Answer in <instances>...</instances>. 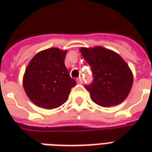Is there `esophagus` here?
<instances>
[{
  "label": "esophagus",
  "instance_id": "34e87169",
  "mask_svg": "<svg viewBox=\"0 0 152 152\" xmlns=\"http://www.w3.org/2000/svg\"><path fill=\"white\" fill-rule=\"evenodd\" d=\"M77 82L79 83V84H82V83H83L82 77H79V78L77 79Z\"/></svg>",
  "mask_w": 152,
  "mask_h": 152
}]
</instances>
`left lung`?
<instances>
[{
    "mask_svg": "<svg viewBox=\"0 0 152 152\" xmlns=\"http://www.w3.org/2000/svg\"><path fill=\"white\" fill-rule=\"evenodd\" d=\"M80 51L91 67L94 80L86 86L96 104L109 107L127 98L134 77L128 64L118 53L102 46L80 48Z\"/></svg>",
    "mask_w": 152,
    "mask_h": 152,
    "instance_id": "1",
    "label": "left lung"
}]
</instances>
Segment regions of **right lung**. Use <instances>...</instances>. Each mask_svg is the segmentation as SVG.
<instances>
[{"label": "right lung", "mask_w": 152, "mask_h": 152, "mask_svg": "<svg viewBox=\"0 0 152 152\" xmlns=\"http://www.w3.org/2000/svg\"><path fill=\"white\" fill-rule=\"evenodd\" d=\"M66 50L50 48L37 53L27 66L23 84L27 95L36 105L53 109L68 99L76 85L64 64Z\"/></svg>", "instance_id": "obj_1"}]
</instances>
